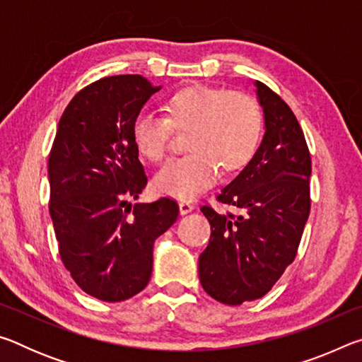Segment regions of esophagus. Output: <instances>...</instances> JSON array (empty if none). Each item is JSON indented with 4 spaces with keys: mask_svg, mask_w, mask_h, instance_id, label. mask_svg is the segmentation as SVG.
Here are the masks:
<instances>
[{
    "mask_svg": "<svg viewBox=\"0 0 362 362\" xmlns=\"http://www.w3.org/2000/svg\"><path fill=\"white\" fill-rule=\"evenodd\" d=\"M179 209H180L182 216H185V214H189V212H192V211L194 209V206H193L192 203H189V201L183 199V201H180V203H179Z\"/></svg>",
    "mask_w": 362,
    "mask_h": 362,
    "instance_id": "obj_1",
    "label": "esophagus"
}]
</instances>
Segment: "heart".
I'll return each instance as SVG.
<instances>
[{"mask_svg":"<svg viewBox=\"0 0 362 362\" xmlns=\"http://www.w3.org/2000/svg\"><path fill=\"white\" fill-rule=\"evenodd\" d=\"M168 118L140 112L132 140L151 163L166 158L174 131L187 132L189 153L173 159L153 179V188L175 198H193L223 174L246 168L259 148L263 115L252 95L209 86H192L169 97Z\"/></svg>","mask_w":362,"mask_h":362,"instance_id":"heart-1","label":"heart"}]
</instances>
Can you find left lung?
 <instances>
[{
	"mask_svg": "<svg viewBox=\"0 0 362 362\" xmlns=\"http://www.w3.org/2000/svg\"><path fill=\"white\" fill-rule=\"evenodd\" d=\"M265 136L254 158L217 194L240 216L201 212L211 240L199 255V281L212 298L241 305L265 296L296 259L310 216L311 156L296 115L281 97L257 81Z\"/></svg>",
	"mask_w": 362,
	"mask_h": 362,
	"instance_id": "1",
	"label": "left lung"
}]
</instances>
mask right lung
Instances as JSON below:
<instances>
[{
  "label": "right lung",
  "instance_id": "add662e5",
  "mask_svg": "<svg viewBox=\"0 0 362 362\" xmlns=\"http://www.w3.org/2000/svg\"><path fill=\"white\" fill-rule=\"evenodd\" d=\"M159 89L140 75L86 86L66 105L49 153V214L60 259L73 281L103 302L145 289L153 244L179 217L168 196L129 204L148 182L132 122Z\"/></svg>",
  "mask_w": 362,
  "mask_h": 362
}]
</instances>
